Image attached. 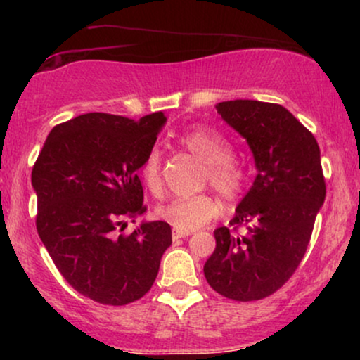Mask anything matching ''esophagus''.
Here are the masks:
<instances>
[{
	"label": "esophagus",
	"mask_w": 360,
	"mask_h": 360,
	"mask_svg": "<svg viewBox=\"0 0 360 360\" xmlns=\"http://www.w3.org/2000/svg\"><path fill=\"white\" fill-rule=\"evenodd\" d=\"M189 235V232H179V230H174L172 232V240H179V238H186Z\"/></svg>",
	"instance_id": "obj_1"
}]
</instances>
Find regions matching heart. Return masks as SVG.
I'll return each mask as SVG.
<instances>
[{"label": "heart", "mask_w": 360, "mask_h": 360, "mask_svg": "<svg viewBox=\"0 0 360 360\" xmlns=\"http://www.w3.org/2000/svg\"><path fill=\"white\" fill-rule=\"evenodd\" d=\"M181 143L205 162L203 179L226 200H235L247 183L245 166L232 155L229 140L206 127H198L181 135ZM140 177L154 196L162 193V157L157 148H150L140 164ZM221 205L212 194L191 198H174L157 206L155 217L167 221L179 232H193L217 218Z\"/></svg>", "instance_id": "heart-1"}]
</instances>
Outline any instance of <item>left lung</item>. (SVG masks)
Returning <instances> with one entry per match:
<instances>
[{
	"instance_id": "obj_1",
	"label": "left lung",
	"mask_w": 360,
	"mask_h": 360,
	"mask_svg": "<svg viewBox=\"0 0 360 360\" xmlns=\"http://www.w3.org/2000/svg\"><path fill=\"white\" fill-rule=\"evenodd\" d=\"M217 111L247 140L257 176L230 220L242 233L214 230L205 278L225 298L262 300L291 278L307 252L326 193L320 147L281 105L233 100Z\"/></svg>"
}]
</instances>
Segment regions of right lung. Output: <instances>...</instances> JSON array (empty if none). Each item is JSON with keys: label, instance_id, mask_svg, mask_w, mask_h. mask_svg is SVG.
Listing matches in <instances>:
<instances>
[{"label": "right lung", "instance_id": "1", "mask_svg": "<svg viewBox=\"0 0 360 360\" xmlns=\"http://www.w3.org/2000/svg\"><path fill=\"white\" fill-rule=\"evenodd\" d=\"M162 111L139 122L86 113L53 127L39 154L32 186L37 232L57 269L86 298L111 307L152 288L172 243L166 221H143L118 235L127 218L146 213L137 171L166 125Z\"/></svg>", "mask_w": 360, "mask_h": 360}]
</instances>
